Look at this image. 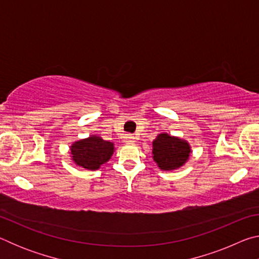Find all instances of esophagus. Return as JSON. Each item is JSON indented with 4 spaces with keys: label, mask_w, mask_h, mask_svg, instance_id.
Returning a JSON list of instances; mask_svg holds the SVG:
<instances>
[{
    "label": "esophagus",
    "mask_w": 259,
    "mask_h": 259,
    "mask_svg": "<svg viewBox=\"0 0 259 259\" xmlns=\"http://www.w3.org/2000/svg\"><path fill=\"white\" fill-rule=\"evenodd\" d=\"M135 137L134 136H131V135H126L125 136V142L128 143V144H133V143H135Z\"/></svg>",
    "instance_id": "obj_1"
}]
</instances>
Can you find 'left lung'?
Segmentation results:
<instances>
[{
    "mask_svg": "<svg viewBox=\"0 0 259 259\" xmlns=\"http://www.w3.org/2000/svg\"><path fill=\"white\" fill-rule=\"evenodd\" d=\"M153 159L161 170H175L185 164L191 154L186 140L168 134H160L153 140Z\"/></svg>",
    "mask_w": 259,
    "mask_h": 259,
    "instance_id": "1",
    "label": "left lung"
}]
</instances>
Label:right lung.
Segmentation results:
<instances>
[{"label":"right lung","instance_id":"1","mask_svg":"<svg viewBox=\"0 0 259 259\" xmlns=\"http://www.w3.org/2000/svg\"><path fill=\"white\" fill-rule=\"evenodd\" d=\"M114 153V144L93 135L77 140L71 146L72 160L78 166L88 170H97L106 163Z\"/></svg>","mask_w":259,"mask_h":259}]
</instances>
